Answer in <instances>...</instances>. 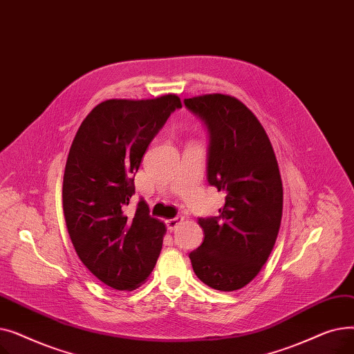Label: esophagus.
Listing matches in <instances>:
<instances>
[{
  "label": "esophagus",
  "instance_id": "obj_1",
  "mask_svg": "<svg viewBox=\"0 0 354 354\" xmlns=\"http://www.w3.org/2000/svg\"><path fill=\"white\" fill-rule=\"evenodd\" d=\"M182 221H183V216H175L172 219H167L166 221V227H167V230H169V231H174L180 224Z\"/></svg>",
  "mask_w": 354,
  "mask_h": 354
}]
</instances>
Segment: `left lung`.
<instances>
[{
	"mask_svg": "<svg viewBox=\"0 0 354 354\" xmlns=\"http://www.w3.org/2000/svg\"><path fill=\"white\" fill-rule=\"evenodd\" d=\"M208 129V183L225 194L218 216L199 218L203 243L189 254L199 280L219 291L252 281L267 263L280 231L283 182L264 127L227 95L185 99Z\"/></svg>",
	"mask_w": 354,
	"mask_h": 354,
	"instance_id": "8db88e82",
	"label": "left lung"
}]
</instances>
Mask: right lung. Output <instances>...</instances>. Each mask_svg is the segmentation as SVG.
<instances>
[{"instance_id":"right-lung-1","label":"right lung","mask_w":354,"mask_h":354,"mask_svg":"<svg viewBox=\"0 0 354 354\" xmlns=\"http://www.w3.org/2000/svg\"><path fill=\"white\" fill-rule=\"evenodd\" d=\"M180 107L176 95L106 100L86 116L71 143L63 178L67 231L86 268L115 290L138 288L160 254L163 222L149 215L143 199L132 215L126 207L149 143Z\"/></svg>"}]
</instances>
